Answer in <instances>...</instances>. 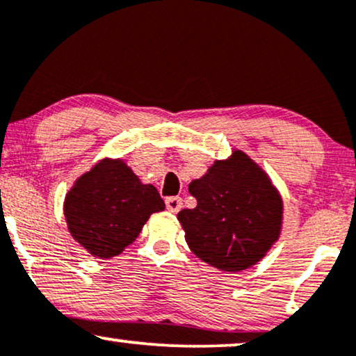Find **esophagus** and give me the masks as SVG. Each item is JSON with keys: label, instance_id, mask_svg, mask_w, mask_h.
Masks as SVG:
<instances>
[{"label": "esophagus", "instance_id": "34e87169", "mask_svg": "<svg viewBox=\"0 0 356 356\" xmlns=\"http://www.w3.org/2000/svg\"><path fill=\"white\" fill-rule=\"evenodd\" d=\"M165 208L170 213H177L182 208V198L181 197H168L165 198Z\"/></svg>", "mask_w": 356, "mask_h": 356}]
</instances>
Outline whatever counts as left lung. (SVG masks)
Segmentation results:
<instances>
[{"label": "left lung", "instance_id": "left-lung-1", "mask_svg": "<svg viewBox=\"0 0 356 356\" xmlns=\"http://www.w3.org/2000/svg\"><path fill=\"white\" fill-rule=\"evenodd\" d=\"M197 207L177 220L192 252L225 272L257 264L278 239L283 205L267 174L243 151L216 161L188 186Z\"/></svg>", "mask_w": 356, "mask_h": 356}]
</instances>
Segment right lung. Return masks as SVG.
Here are the masks:
<instances>
[{
	"label": "right lung",
	"mask_w": 356,
	"mask_h": 356,
	"mask_svg": "<svg viewBox=\"0 0 356 356\" xmlns=\"http://www.w3.org/2000/svg\"><path fill=\"white\" fill-rule=\"evenodd\" d=\"M164 208L159 192L151 184H141L120 159L97 163L76 181L65 198L71 236L101 259H111L129 248L151 213Z\"/></svg>",
	"instance_id": "obj_1"
}]
</instances>
